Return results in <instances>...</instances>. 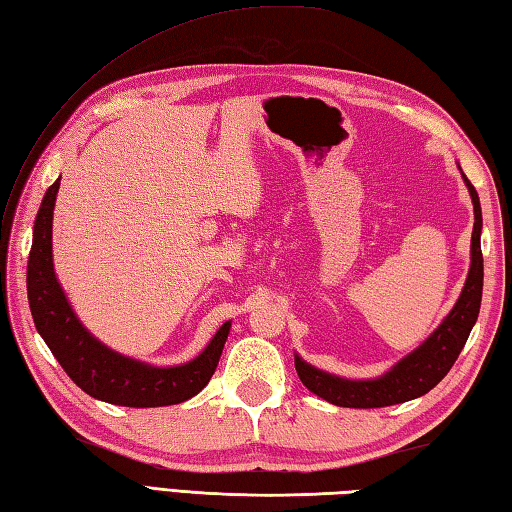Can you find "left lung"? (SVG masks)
Returning <instances> with one entry per match:
<instances>
[{
	"mask_svg": "<svg viewBox=\"0 0 512 512\" xmlns=\"http://www.w3.org/2000/svg\"><path fill=\"white\" fill-rule=\"evenodd\" d=\"M460 168V165H458ZM469 196L473 202V233H471V266L456 305L443 318L430 338L423 344L401 358L395 366H390L384 375L373 379H347L334 373H327L323 368L307 364L299 353H294V366L301 382L312 390L314 395L342 408H384L395 406L410 399H417L425 392H430L454 366L458 355L465 347L471 329L480 314L482 301V281H484V264H482V207L475 187L469 183L465 172L460 170Z\"/></svg>",
	"mask_w": 512,
	"mask_h": 512,
	"instance_id": "left-lung-1",
	"label": "left lung"
}]
</instances>
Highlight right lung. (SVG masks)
Listing matches in <instances>:
<instances>
[{
  "label": "right lung",
  "instance_id": "obj_1",
  "mask_svg": "<svg viewBox=\"0 0 512 512\" xmlns=\"http://www.w3.org/2000/svg\"><path fill=\"white\" fill-rule=\"evenodd\" d=\"M61 178L47 189L34 220L28 259V301L34 327L78 388L93 399L126 408H161L192 399L209 384L229 338L231 320L194 360L154 366L117 353L95 338L71 310L56 279L52 259V218Z\"/></svg>",
  "mask_w": 512,
  "mask_h": 512
}]
</instances>
